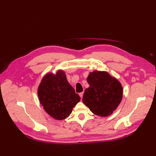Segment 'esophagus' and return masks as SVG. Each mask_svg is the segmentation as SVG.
Returning <instances> with one entry per match:
<instances>
[{"label": "esophagus", "instance_id": "1", "mask_svg": "<svg viewBox=\"0 0 156 156\" xmlns=\"http://www.w3.org/2000/svg\"><path fill=\"white\" fill-rule=\"evenodd\" d=\"M79 96H80V97H81V98L82 99L83 98V92H81L79 94Z\"/></svg>", "mask_w": 156, "mask_h": 156}]
</instances>
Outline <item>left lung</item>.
I'll return each mask as SVG.
<instances>
[{"instance_id":"1","label":"left lung","mask_w":156,"mask_h":156,"mask_svg":"<svg viewBox=\"0 0 156 156\" xmlns=\"http://www.w3.org/2000/svg\"><path fill=\"white\" fill-rule=\"evenodd\" d=\"M87 82L90 87L83 94L84 104L97 116L111 115L119 105L123 96V87L120 82L105 71L90 72Z\"/></svg>"}]
</instances>
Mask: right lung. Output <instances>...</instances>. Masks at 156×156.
<instances>
[{"mask_svg":"<svg viewBox=\"0 0 156 156\" xmlns=\"http://www.w3.org/2000/svg\"><path fill=\"white\" fill-rule=\"evenodd\" d=\"M37 96L45 111L57 120L68 118L81 100L62 69L44 75L37 88Z\"/></svg>","mask_w":156,"mask_h":156,"instance_id":"add662e5","label":"right lung"}]
</instances>
